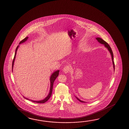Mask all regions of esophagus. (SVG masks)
<instances>
[{"label":"esophagus","instance_id":"esophagus-1","mask_svg":"<svg viewBox=\"0 0 129 129\" xmlns=\"http://www.w3.org/2000/svg\"><path fill=\"white\" fill-rule=\"evenodd\" d=\"M70 71V68L69 66H66V67L63 68V72L65 74H67Z\"/></svg>","mask_w":129,"mask_h":129}]
</instances>
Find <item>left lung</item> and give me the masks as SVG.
Masks as SVG:
<instances>
[{
	"label": "left lung",
	"instance_id": "obj_1",
	"mask_svg": "<svg viewBox=\"0 0 129 129\" xmlns=\"http://www.w3.org/2000/svg\"><path fill=\"white\" fill-rule=\"evenodd\" d=\"M95 39L97 40L98 42H99V43H101L102 44H103L104 45L105 47H106L107 49H108V51L109 52V53H110L111 55V57H112V62H113V69H114V71H115V65H114V62L113 61V51L112 50V49L111 48L110 46L108 45V43H107L105 41H104V40H103L102 39H101L100 38H96ZM75 97H76V99L78 100H79L80 102L82 103H87L83 101H82V100H80L78 98V97H77L76 96H75Z\"/></svg>",
	"mask_w": 129,
	"mask_h": 129
}]
</instances>
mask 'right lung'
<instances>
[{
	"label": "right lung",
	"instance_id": "right-lung-1",
	"mask_svg": "<svg viewBox=\"0 0 129 129\" xmlns=\"http://www.w3.org/2000/svg\"><path fill=\"white\" fill-rule=\"evenodd\" d=\"M29 37H27L26 38H25V39H23L22 41L20 42V43H19L18 46L16 47V51H15V53L14 57L13 60V61H12V71L13 72V66H14V64L15 60V58H16V52H17V50L18 48V47H19V45L21 44V43H24L27 40V39H28ZM59 70H56L52 74H51V77L50 78V91H49V93L47 95V96L45 98V99H44L43 100H38V101H35V100H29V99L27 98H25L24 96H23L25 99H26V100H30L31 101H32L33 102L37 103H44L47 102V100H49V98L51 97V94H52V89H53V83H54V82L55 81V79L57 77L58 75H59Z\"/></svg>",
	"mask_w": 129,
	"mask_h": 129
}]
</instances>
